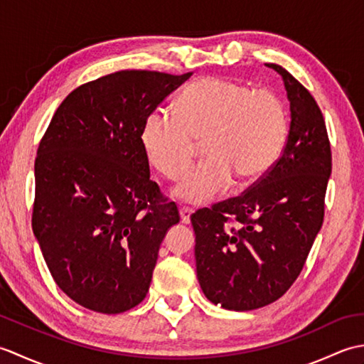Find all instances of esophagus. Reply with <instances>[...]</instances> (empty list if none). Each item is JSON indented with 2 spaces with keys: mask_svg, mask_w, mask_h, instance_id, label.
Wrapping results in <instances>:
<instances>
[{
  "mask_svg": "<svg viewBox=\"0 0 364 364\" xmlns=\"http://www.w3.org/2000/svg\"><path fill=\"white\" fill-rule=\"evenodd\" d=\"M192 213H194V210H192V208H189V206H183V208H180L181 222H183V223H189V222H191V215H192Z\"/></svg>",
  "mask_w": 364,
  "mask_h": 364,
  "instance_id": "1",
  "label": "esophagus"
}]
</instances>
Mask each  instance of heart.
Returning a JSON list of instances; mask_svg holds the SVG:
<instances>
[{
    "mask_svg": "<svg viewBox=\"0 0 364 364\" xmlns=\"http://www.w3.org/2000/svg\"><path fill=\"white\" fill-rule=\"evenodd\" d=\"M288 128L284 103L274 92L203 76L183 90L178 114L159 107L146 117L141 141L150 164L168 180L186 175L198 142L205 144L208 158L175 189L183 202L202 205L235 178L249 184L264 176L280 158Z\"/></svg>",
    "mask_w": 364,
    "mask_h": 364,
    "instance_id": "1",
    "label": "heart"
}]
</instances>
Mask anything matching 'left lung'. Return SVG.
Returning a JSON list of instances; mask_svg holds the SVG:
<instances>
[{
    "mask_svg": "<svg viewBox=\"0 0 364 364\" xmlns=\"http://www.w3.org/2000/svg\"><path fill=\"white\" fill-rule=\"evenodd\" d=\"M269 67L282 75L291 106L280 158L241 196L191 215L198 283L225 310L250 311L280 299L304 269L326 211V120L305 86L283 67Z\"/></svg>",
    "mask_w": 364,
    "mask_h": 364,
    "instance_id": "left-lung-1",
    "label": "left lung"
}]
</instances>
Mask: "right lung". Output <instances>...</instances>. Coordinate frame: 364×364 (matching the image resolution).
<instances>
[{
    "mask_svg": "<svg viewBox=\"0 0 364 364\" xmlns=\"http://www.w3.org/2000/svg\"><path fill=\"white\" fill-rule=\"evenodd\" d=\"M191 75L120 70L81 84L41 139L33 231L54 282L87 310L119 314L141 304L162 239L180 222L150 180L141 134Z\"/></svg>",
    "mask_w": 364,
    "mask_h": 364,
    "instance_id": "right-lung-1",
    "label": "right lung"
}]
</instances>
